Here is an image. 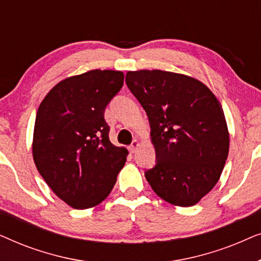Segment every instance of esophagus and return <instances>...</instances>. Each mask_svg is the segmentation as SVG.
<instances>
[{
	"label": "esophagus",
	"mask_w": 261,
	"mask_h": 261,
	"mask_svg": "<svg viewBox=\"0 0 261 261\" xmlns=\"http://www.w3.org/2000/svg\"><path fill=\"white\" fill-rule=\"evenodd\" d=\"M139 145H140V142H139L138 140H134L133 142H132V145L129 146L130 152H132V153H135V152H137V149H138V147H139Z\"/></svg>",
	"instance_id": "obj_1"
}]
</instances>
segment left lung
I'll use <instances>...</instances> for the list:
<instances>
[{
    "mask_svg": "<svg viewBox=\"0 0 261 261\" xmlns=\"http://www.w3.org/2000/svg\"><path fill=\"white\" fill-rule=\"evenodd\" d=\"M126 83L151 124L156 160L146 179L164 201L195 205L219 181L229 151L221 103L202 82L180 73L128 71Z\"/></svg>",
    "mask_w": 261,
    "mask_h": 261,
    "instance_id": "left-lung-1",
    "label": "left lung"
}]
</instances>
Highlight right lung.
Listing matches in <instances>:
<instances>
[{
	"label": "right lung",
	"instance_id": "right-lung-1",
	"mask_svg": "<svg viewBox=\"0 0 261 261\" xmlns=\"http://www.w3.org/2000/svg\"><path fill=\"white\" fill-rule=\"evenodd\" d=\"M121 71L91 70L59 82L39 106L33 159L52 191L76 209L105 201L128 151L109 140L106 107L123 85Z\"/></svg>",
	"mask_w": 261,
	"mask_h": 261
}]
</instances>
